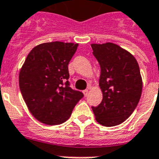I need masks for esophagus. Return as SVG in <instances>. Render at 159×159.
I'll return each mask as SVG.
<instances>
[{
  "label": "esophagus",
  "mask_w": 159,
  "mask_h": 159,
  "mask_svg": "<svg viewBox=\"0 0 159 159\" xmlns=\"http://www.w3.org/2000/svg\"><path fill=\"white\" fill-rule=\"evenodd\" d=\"M82 92H83V94H84L85 97H87V95H88V92H89V90L86 89V90H84V91H83Z\"/></svg>",
  "instance_id": "obj_1"
}]
</instances>
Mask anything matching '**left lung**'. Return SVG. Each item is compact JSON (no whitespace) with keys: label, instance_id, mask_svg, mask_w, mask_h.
Segmentation results:
<instances>
[{"label":"left lung","instance_id":"8db88e82","mask_svg":"<svg viewBox=\"0 0 159 159\" xmlns=\"http://www.w3.org/2000/svg\"><path fill=\"white\" fill-rule=\"evenodd\" d=\"M92 53L101 67L99 86L103 99L92 107L96 120L111 127L123 123L134 112L142 93L143 82L135 57L113 43H92Z\"/></svg>","mask_w":159,"mask_h":159}]
</instances>
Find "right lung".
I'll return each instance as SVG.
<instances>
[{
  "mask_svg": "<svg viewBox=\"0 0 159 159\" xmlns=\"http://www.w3.org/2000/svg\"><path fill=\"white\" fill-rule=\"evenodd\" d=\"M78 43H43L30 52L19 74L23 99L32 116L48 125L68 120L83 93L70 87L68 67Z\"/></svg>",
  "mask_w": 159,
  "mask_h": 159,
  "instance_id": "right-lung-1",
  "label": "right lung"
}]
</instances>
